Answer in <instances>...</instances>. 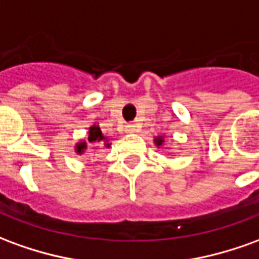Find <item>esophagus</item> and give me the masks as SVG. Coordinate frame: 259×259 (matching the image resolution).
Instances as JSON below:
<instances>
[{"instance_id":"esophagus-1","label":"esophagus","mask_w":259,"mask_h":259,"mask_svg":"<svg viewBox=\"0 0 259 259\" xmlns=\"http://www.w3.org/2000/svg\"><path fill=\"white\" fill-rule=\"evenodd\" d=\"M139 124L137 123H129L124 126V132H127V133H135V132H139Z\"/></svg>"}]
</instances>
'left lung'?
<instances>
[{"label": "left lung", "mask_w": 259, "mask_h": 259, "mask_svg": "<svg viewBox=\"0 0 259 259\" xmlns=\"http://www.w3.org/2000/svg\"><path fill=\"white\" fill-rule=\"evenodd\" d=\"M162 142H164V140H162V137H157V139H155V143H157V146H161V144H162Z\"/></svg>", "instance_id": "left-lung-1"}]
</instances>
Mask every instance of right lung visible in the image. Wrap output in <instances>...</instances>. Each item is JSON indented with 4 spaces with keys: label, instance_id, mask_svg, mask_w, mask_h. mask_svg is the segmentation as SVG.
Segmentation results:
<instances>
[{
    "label": "right lung",
    "instance_id": "obj_1",
    "mask_svg": "<svg viewBox=\"0 0 259 259\" xmlns=\"http://www.w3.org/2000/svg\"><path fill=\"white\" fill-rule=\"evenodd\" d=\"M88 142L98 143V144H102V146H105V147H109V146H111V143H108V139L102 135V132H101V129H99L97 124H94L92 127H90ZM84 148H85V143H79L78 146H77V153H81Z\"/></svg>",
    "mask_w": 259,
    "mask_h": 259
}]
</instances>
